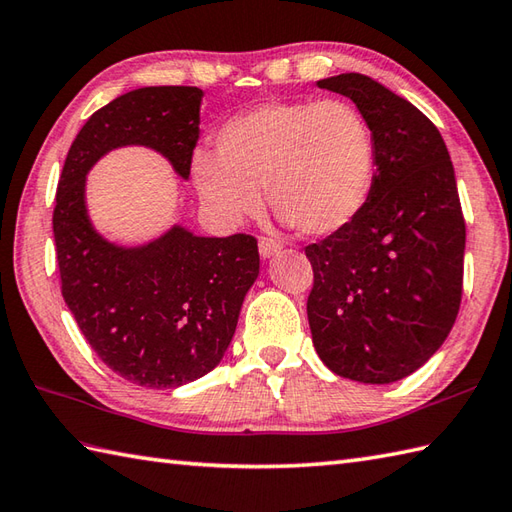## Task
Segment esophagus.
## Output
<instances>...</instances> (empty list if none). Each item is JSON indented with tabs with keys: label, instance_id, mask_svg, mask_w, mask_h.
Instances as JSON below:
<instances>
[{
	"label": "esophagus",
	"instance_id": "obj_1",
	"mask_svg": "<svg viewBox=\"0 0 512 512\" xmlns=\"http://www.w3.org/2000/svg\"><path fill=\"white\" fill-rule=\"evenodd\" d=\"M280 249H282V243L276 241L274 236H260L258 238V252H260V256H263V258L276 256Z\"/></svg>",
	"mask_w": 512,
	"mask_h": 512
}]
</instances>
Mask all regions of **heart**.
Instances as JSON below:
<instances>
[{"instance_id": "b5f03b06", "label": "heart", "mask_w": 512, "mask_h": 512, "mask_svg": "<svg viewBox=\"0 0 512 512\" xmlns=\"http://www.w3.org/2000/svg\"><path fill=\"white\" fill-rule=\"evenodd\" d=\"M217 155L195 157L201 199L238 223L263 206L306 236L355 221L377 175V142L366 116L344 100H280L227 120Z\"/></svg>"}]
</instances>
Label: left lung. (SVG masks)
Returning a JSON list of instances; mask_svg holds the SVG:
<instances>
[{
    "label": "left lung",
    "instance_id": "8db88e82",
    "mask_svg": "<svg viewBox=\"0 0 512 512\" xmlns=\"http://www.w3.org/2000/svg\"><path fill=\"white\" fill-rule=\"evenodd\" d=\"M317 85L370 122L377 175L355 221L304 247L313 344L339 377L392 383L434 355L460 311L467 227L456 175L436 124L412 102L363 74Z\"/></svg>",
    "mask_w": 512,
    "mask_h": 512
}]
</instances>
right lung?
<instances>
[{
    "label": "right lung",
    "instance_id": "1",
    "mask_svg": "<svg viewBox=\"0 0 512 512\" xmlns=\"http://www.w3.org/2000/svg\"><path fill=\"white\" fill-rule=\"evenodd\" d=\"M199 87H142L98 109L65 157L52 230L61 293L100 361L144 388H177L208 374L232 342L258 276L252 234L195 236L175 225L124 249L100 238L85 210V175L127 144L160 151L188 179L199 140Z\"/></svg>",
    "mask_w": 512,
    "mask_h": 512
}]
</instances>
